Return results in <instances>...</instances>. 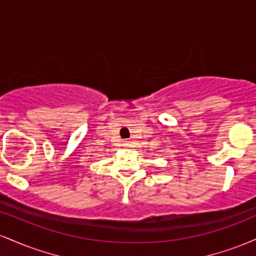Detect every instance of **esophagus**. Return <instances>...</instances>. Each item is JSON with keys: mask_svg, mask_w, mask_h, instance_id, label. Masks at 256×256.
I'll return each instance as SVG.
<instances>
[{"mask_svg": "<svg viewBox=\"0 0 256 256\" xmlns=\"http://www.w3.org/2000/svg\"><path fill=\"white\" fill-rule=\"evenodd\" d=\"M125 146H128V143H125Z\"/></svg>", "mask_w": 256, "mask_h": 256, "instance_id": "obj_1", "label": "esophagus"}]
</instances>
